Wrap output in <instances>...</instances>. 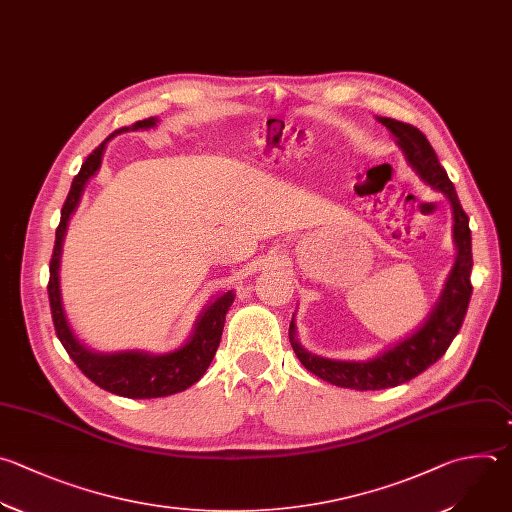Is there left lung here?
I'll use <instances>...</instances> for the list:
<instances>
[{"label": "left lung", "mask_w": 512, "mask_h": 512, "mask_svg": "<svg viewBox=\"0 0 512 512\" xmlns=\"http://www.w3.org/2000/svg\"><path fill=\"white\" fill-rule=\"evenodd\" d=\"M378 120L386 128H390V132L398 138V144L406 152V158L416 173L430 187H434L450 199L454 209V241L458 247V257L446 281L442 297L434 311L430 313L428 321L416 333L406 337L404 342L396 344L392 350L380 354L370 362H335L309 354L297 344L295 325L291 321L289 342L303 368L333 386L352 390L394 388L404 382H410L412 378L428 370L432 364H436L446 354L452 339L460 331L472 295V237L468 227V215L464 213L458 201L454 185L448 179L444 166L440 164L436 150L416 126L394 118Z\"/></svg>", "instance_id": "1"}]
</instances>
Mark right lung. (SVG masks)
Wrapping results in <instances>:
<instances>
[{
	"label": "right lung",
	"instance_id": "right-lung-1",
	"mask_svg": "<svg viewBox=\"0 0 512 512\" xmlns=\"http://www.w3.org/2000/svg\"><path fill=\"white\" fill-rule=\"evenodd\" d=\"M154 124H156V118L138 120L130 126H124V128L112 132L108 138H112L114 134H118L122 130L150 128ZM106 140L102 144H98L84 160L80 173L72 181L70 193L62 207V217H60V225L56 229V243H54L52 259H50V281H48L52 321L56 327V335L62 342L64 350L68 352V356L74 360V364L80 368V372L88 380H92L96 386H100L102 390L112 392L116 396L134 398V400L162 398V396L183 392L203 378V374L207 372V368L213 362L217 348L221 344L225 315H227L235 295H233V291H227L221 297H217V301H213L207 307V311L201 315L191 342L187 346H183L181 350L164 354V356H148L142 352H120V354L104 356V354L88 352L78 342L64 317L60 289H58V265H60L62 239L66 233L68 219L80 201L86 181L96 173L100 166Z\"/></svg>",
	"mask_w": 512,
	"mask_h": 512
}]
</instances>
